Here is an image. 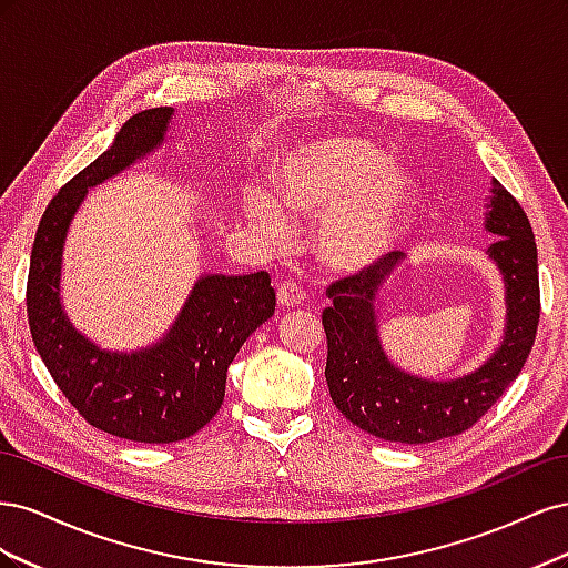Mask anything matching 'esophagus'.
<instances>
[{
  "label": "esophagus",
  "instance_id": "34e87169",
  "mask_svg": "<svg viewBox=\"0 0 568 568\" xmlns=\"http://www.w3.org/2000/svg\"><path fill=\"white\" fill-rule=\"evenodd\" d=\"M303 301H305V294H303V288L298 284H294V282L280 284V288H277V303L282 307H296Z\"/></svg>",
  "mask_w": 568,
  "mask_h": 568
}]
</instances>
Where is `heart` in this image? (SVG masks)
Instances as JSON below:
<instances>
[{
  "mask_svg": "<svg viewBox=\"0 0 568 568\" xmlns=\"http://www.w3.org/2000/svg\"><path fill=\"white\" fill-rule=\"evenodd\" d=\"M274 196L244 194L257 232L282 239L286 213L320 220L317 261L334 272H365L398 244L415 211L417 186L386 151L365 136L329 134L286 149L272 170Z\"/></svg>",
  "mask_w": 568,
  "mask_h": 568,
  "instance_id": "b5f03b06",
  "label": "heart"
}]
</instances>
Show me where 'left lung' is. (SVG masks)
<instances>
[{
    "label": "left lung",
    "instance_id": "8db88e82",
    "mask_svg": "<svg viewBox=\"0 0 568 568\" xmlns=\"http://www.w3.org/2000/svg\"><path fill=\"white\" fill-rule=\"evenodd\" d=\"M490 192L486 230L497 239L488 257L505 280L507 324L500 348L471 374L450 382L419 379L386 357L376 296L393 255L326 288L332 298L322 313L326 386L341 415L376 438L419 445L467 432L500 400L530 355L540 322L536 239L519 201L497 180Z\"/></svg>",
    "mask_w": 568,
    "mask_h": 568
}]
</instances>
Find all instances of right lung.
I'll return each mask as SVG.
<instances>
[{
	"instance_id": "right-lung-1",
	"label": "right lung",
	"mask_w": 568,
	"mask_h": 568,
	"mask_svg": "<svg viewBox=\"0 0 568 568\" xmlns=\"http://www.w3.org/2000/svg\"><path fill=\"white\" fill-rule=\"evenodd\" d=\"M173 113L161 106L132 115L113 144L51 199L32 244L26 291L32 343L68 403L94 428L136 443H175L201 432L225 400L234 355L277 305L267 272L205 274L170 332L134 353L101 351L65 317L61 257L75 211L88 189L159 149Z\"/></svg>"
}]
</instances>
